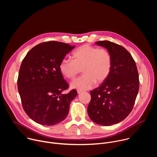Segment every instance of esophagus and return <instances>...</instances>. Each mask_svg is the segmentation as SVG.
<instances>
[{
  "label": "esophagus",
  "instance_id": "34e87169",
  "mask_svg": "<svg viewBox=\"0 0 157 157\" xmlns=\"http://www.w3.org/2000/svg\"><path fill=\"white\" fill-rule=\"evenodd\" d=\"M77 92H78V94H79V93H82V91H81V90H80V89H78V90H77Z\"/></svg>",
  "mask_w": 157,
  "mask_h": 157
}]
</instances>
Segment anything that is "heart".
<instances>
[{"mask_svg":"<svg viewBox=\"0 0 157 157\" xmlns=\"http://www.w3.org/2000/svg\"><path fill=\"white\" fill-rule=\"evenodd\" d=\"M73 60L63 59L59 65L61 73L66 78L73 79L81 69L84 75L71 83L73 88L87 90L97 82L101 83L109 76L113 64L110 52L105 48H98L89 44H83L72 54Z\"/></svg>","mask_w":157,"mask_h":157,"instance_id":"1","label":"heart"}]
</instances>
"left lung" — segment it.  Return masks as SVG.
<instances>
[{"instance_id":"1","label":"left lung","mask_w":157,"mask_h":157,"mask_svg":"<svg viewBox=\"0 0 157 157\" xmlns=\"http://www.w3.org/2000/svg\"><path fill=\"white\" fill-rule=\"evenodd\" d=\"M96 44L110 52L113 64L107 78L90 92L87 113L95 123L107 126L122 121L130 113L139 92V78L136 61L124 47L107 40Z\"/></svg>"}]
</instances>
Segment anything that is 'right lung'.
I'll return each mask as SVG.
<instances>
[{"label": "right lung", "instance_id": "right-lung-1", "mask_svg": "<svg viewBox=\"0 0 157 157\" xmlns=\"http://www.w3.org/2000/svg\"><path fill=\"white\" fill-rule=\"evenodd\" d=\"M75 47L56 41L41 43L21 62L17 86L22 107L39 124L50 126L63 121L78 94L76 89L61 94L69 84L59 69L61 61Z\"/></svg>", "mask_w": 157, "mask_h": 157}]
</instances>
